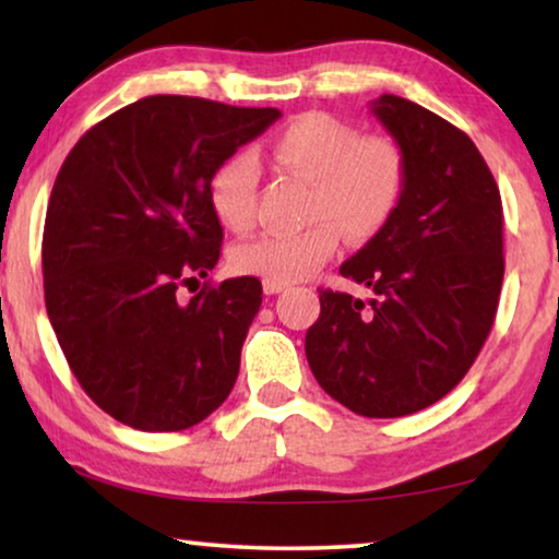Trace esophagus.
<instances>
[{
    "mask_svg": "<svg viewBox=\"0 0 559 559\" xmlns=\"http://www.w3.org/2000/svg\"><path fill=\"white\" fill-rule=\"evenodd\" d=\"M287 285H280V282H270V280H264V293L266 295H277V293H282V289H285Z\"/></svg>",
    "mask_w": 559,
    "mask_h": 559,
    "instance_id": "obj_1",
    "label": "esophagus"
}]
</instances>
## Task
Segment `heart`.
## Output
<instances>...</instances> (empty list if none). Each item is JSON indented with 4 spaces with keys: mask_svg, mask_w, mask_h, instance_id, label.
I'll use <instances>...</instances> for the list:
<instances>
[{
    "mask_svg": "<svg viewBox=\"0 0 559 559\" xmlns=\"http://www.w3.org/2000/svg\"><path fill=\"white\" fill-rule=\"evenodd\" d=\"M282 167L310 180L308 218L300 231H266L236 243L231 266L280 285L308 280L335 254L341 231L350 241L377 236L407 190V152L389 134H358L356 127L316 111L289 121L272 142ZM259 165L254 155L228 157L211 178V205L231 231L257 224Z\"/></svg>",
    "mask_w": 559,
    "mask_h": 559,
    "instance_id": "obj_1",
    "label": "heart"
}]
</instances>
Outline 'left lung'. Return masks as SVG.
<instances>
[{
	"label": "left lung",
	"instance_id": "obj_1",
	"mask_svg": "<svg viewBox=\"0 0 559 559\" xmlns=\"http://www.w3.org/2000/svg\"><path fill=\"white\" fill-rule=\"evenodd\" d=\"M371 111L407 152L392 221L341 264L369 302L320 289L305 335L318 384L364 417H404L457 386L491 333L503 282V209L486 159L461 129L407 98Z\"/></svg>",
	"mask_w": 559,
	"mask_h": 559
}]
</instances>
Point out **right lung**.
Returning <instances> with one entry per match:
<instances>
[{
  "label": "right lung",
  "instance_id": "right-lung-1",
  "mask_svg": "<svg viewBox=\"0 0 559 559\" xmlns=\"http://www.w3.org/2000/svg\"><path fill=\"white\" fill-rule=\"evenodd\" d=\"M280 117L147 96L91 127L60 167L43 231L45 308L83 392L134 430H186L231 394L262 282H205L188 302L178 289L221 257L211 178Z\"/></svg>",
  "mask_w": 559,
  "mask_h": 559
}]
</instances>
